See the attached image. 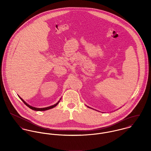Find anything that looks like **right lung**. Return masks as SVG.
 <instances>
[{
  "instance_id": "1",
  "label": "right lung",
  "mask_w": 151,
  "mask_h": 151,
  "mask_svg": "<svg viewBox=\"0 0 151 151\" xmlns=\"http://www.w3.org/2000/svg\"><path fill=\"white\" fill-rule=\"evenodd\" d=\"M20 98L22 100V101L24 103V104L27 106H28V108H30L31 109H32V110H36V111H44V110H49V109H52V108H54V107H55V106H56L57 105H58V104L59 103V102H60V101H58V103H56V104H55L54 105H52V106H49V107H47V108H35V107H32V106H30V105H29L28 104H27L22 98H21L20 97Z\"/></svg>"
}]
</instances>
